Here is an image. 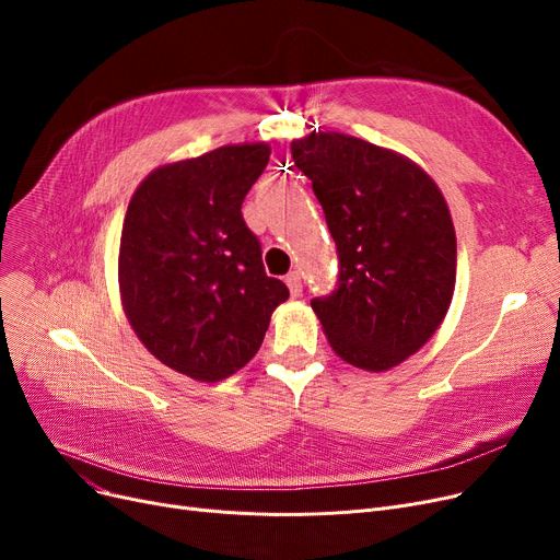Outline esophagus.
Instances as JSON below:
<instances>
[{"label": "esophagus", "instance_id": "34e87169", "mask_svg": "<svg viewBox=\"0 0 560 560\" xmlns=\"http://www.w3.org/2000/svg\"><path fill=\"white\" fill-rule=\"evenodd\" d=\"M285 285L290 288V295L292 298H300L302 295V277H300V272H290L285 277Z\"/></svg>", "mask_w": 560, "mask_h": 560}]
</instances>
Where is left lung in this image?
Returning a JSON list of instances; mask_svg holds the SVG:
<instances>
[{
	"label": "left lung",
	"instance_id": "obj_1",
	"mask_svg": "<svg viewBox=\"0 0 560 560\" xmlns=\"http://www.w3.org/2000/svg\"><path fill=\"white\" fill-rule=\"evenodd\" d=\"M290 152L338 252V283L311 306L342 361L390 370L452 304L456 233L445 197L416 163L354 136L311 133Z\"/></svg>",
	"mask_w": 560,
	"mask_h": 560
}]
</instances>
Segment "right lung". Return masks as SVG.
<instances>
[{"label":"right lung","mask_w":560,"mask_h":560,"mask_svg":"<svg viewBox=\"0 0 560 560\" xmlns=\"http://www.w3.org/2000/svg\"><path fill=\"white\" fill-rule=\"evenodd\" d=\"M268 161L256 142L163 165L127 209L117 272L131 327L161 363L206 384L254 359L290 295L265 275L241 211Z\"/></svg>","instance_id":"right-lung-1"}]
</instances>
